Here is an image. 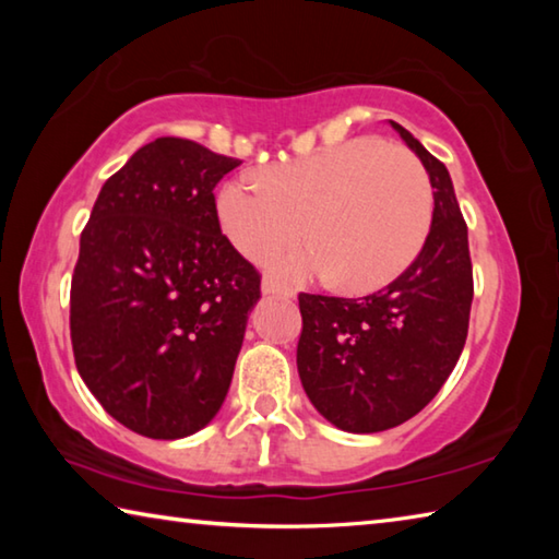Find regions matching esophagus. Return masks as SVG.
I'll return each instance as SVG.
<instances>
[{
  "label": "esophagus",
  "mask_w": 559,
  "mask_h": 559,
  "mask_svg": "<svg viewBox=\"0 0 559 559\" xmlns=\"http://www.w3.org/2000/svg\"><path fill=\"white\" fill-rule=\"evenodd\" d=\"M261 288H263V293H266V296H283V298H293V296H296V290H293L290 286H286V283L273 281V278L263 281Z\"/></svg>",
  "instance_id": "34e87169"
}]
</instances>
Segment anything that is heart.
<instances>
[{
	"instance_id": "b5f03b06",
	"label": "heart",
	"mask_w": 559,
	"mask_h": 559,
	"mask_svg": "<svg viewBox=\"0 0 559 559\" xmlns=\"http://www.w3.org/2000/svg\"><path fill=\"white\" fill-rule=\"evenodd\" d=\"M219 222L246 259L263 261L308 231L318 246L273 261L293 278L335 273L345 288L390 283L427 239L433 192L412 150L355 138L273 169L243 175L219 194Z\"/></svg>"
}]
</instances>
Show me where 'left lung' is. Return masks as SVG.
<instances>
[{"label":"left lung","mask_w":559,"mask_h":559,"mask_svg":"<svg viewBox=\"0 0 559 559\" xmlns=\"http://www.w3.org/2000/svg\"><path fill=\"white\" fill-rule=\"evenodd\" d=\"M392 128L419 155L433 187L431 229L419 257L372 296H298L302 390L349 433L384 431L419 414L449 380L468 335V229L449 169L400 122Z\"/></svg>","instance_id":"obj_1"}]
</instances>
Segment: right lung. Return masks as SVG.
<instances>
[{"label":"right lung","instance_id":"right-lung-1","mask_svg":"<svg viewBox=\"0 0 559 559\" xmlns=\"http://www.w3.org/2000/svg\"><path fill=\"white\" fill-rule=\"evenodd\" d=\"M241 159L157 138L106 179L71 278L75 367L147 439L204 429L229 392L261 273L222 234L214 187Z\"/></svg>","mask_w":559,"mask_h":559}]
</instances>
